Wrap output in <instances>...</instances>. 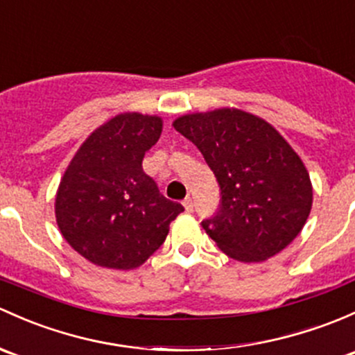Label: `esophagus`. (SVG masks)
I'll list each match as a JSON object with an SVG mask.
<instances>
[{"mask_svg":"<svg viewBox=\"0 0 355 355\" xmlns=\"http://www.w3.org/2000/svg\"><path fill=\"white\" fill-rule=\"evenodd\" d=\"M184 207H185V211H187V212L193 211V202H192V199H190V197H185V199H184Z\"/></svg>","mask_w":355,"mask_h":355,"instance_id":"34e87169","label":"esophagus"}]
</instances>
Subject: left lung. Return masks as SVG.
Here are the masks:
<instances>
[{"mask_svg": "<svg viewBox=\"0 0 355 355\" xmlns=\"http://www.w3.org/2000/svg\"><path fill=\"white\" fill-rule=\"evenodd\" d=\"M221 189V207L202 227L227 257L262 262L303 230L313 204L309 175L284 137L263 119L219 109L177 119Z\"/></svg>", "mask_w": 355, "mask_h": 355, "instance_id": "left-lung-1", "label": "left lung"}]
</instances>
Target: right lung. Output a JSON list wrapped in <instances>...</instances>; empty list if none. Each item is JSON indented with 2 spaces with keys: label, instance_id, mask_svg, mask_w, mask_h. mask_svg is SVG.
<instances>
[{
  "label": "right lung",
  "instance_id": "obj_1",
  "mask_svg": "<svg viewBox=\"0 0 355 355\" xmlns=\"http://www.w3.org/2000/svg\"><path fill=\"white\" fill-rule=\"evenodd\" d=\"M162 125L153 115H117L81 144L59 184V230L95 266L139 267L163 245L170 223L184 211L143 170Z\"/></svg>",
  "mask_w": 355,
  "mask_h": 355
}]
</instances>
